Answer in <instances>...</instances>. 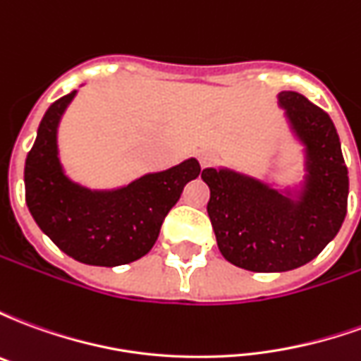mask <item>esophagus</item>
I'll use <instances>...</instances> for the list:
<instances>
[{
	"label": "esophagus",
	"mask_w": 361,
	"mask_h": 361,
	"mask_svg": "<svg viewBox=\"0 0 361 361\" xmlns=\"http://www.w3.org/2000/svg\"><path fill=\"white\" fill-rule=\"evenodd\" d=\"M199 162H201V166H209L211 162H214V154H212L211 150H203L201 154H199Z\"/></svg>",
	"instance_id": "esophagus-1"
}]
</instances>
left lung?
Instances as JSON below:
<instances>
[{"label": "left lung", "instance_id": "left-lung-1", "mask_svg": "<svg viewBox=\"0 0 361 361\" xmlns=\"http://www.w3.org/2000/svg\"><path fill=\"white\" fill-rule=\"evenodd\" d=\"M279 104L305 145V185L294 201L232 170L207 168V212L220 253L253 272H284L310 263L338 234L348 207V168L333 119L303 94L284 90Z\"/></svg>", "mask_w": 361, "mask_h": 361}]
</instances>
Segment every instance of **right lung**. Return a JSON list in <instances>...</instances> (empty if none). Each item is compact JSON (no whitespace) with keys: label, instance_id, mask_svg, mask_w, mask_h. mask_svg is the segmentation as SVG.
<instances>
[{"label":"right lung","instance_id":"right-lung-1","mask_svg":"<svg viewBox=\"0 0 361 361\" xmlns=\"http://www.w3.org/2000/svg\"><path fill=\"white\" fill-rule=\"evenodd\" d=\"M75 90L44 114L25 162V199L44 234L79 263L127 265L147 255L185 183L201 173L195 158L147 173L116 191H90L67 178L58 158V123Z\"/></svg>","mask_w":361,"mask_h":361}]
</instances>
